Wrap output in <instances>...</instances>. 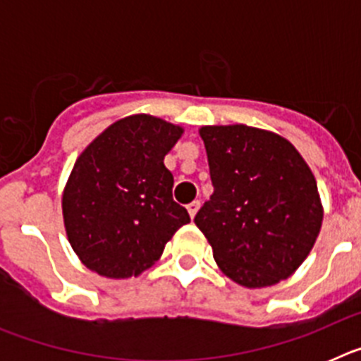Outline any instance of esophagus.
I'll return each mask as SVG.
<instances>
[{
    "instance_id": "34e87169",
    "label": "esophagus",
    "mask_w": 361,
    "mask_h": 361,
    "mask_svg": "<svg viewBox=\"0 0 361 361\" xmlns=\"http://www.w3.org/2000/svg\"><path fill=\"white\" fill-rule=\"evenodd\" d=\"M186 208H188V213H190L191 219H195L197 212H199V208H200V200H193V202L188 204Z\"/></svg>"
}]
</instances>
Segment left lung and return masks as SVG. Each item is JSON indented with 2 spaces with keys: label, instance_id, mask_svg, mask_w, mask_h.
<instances>
[{
  "label": "left lung",
  "instance_id": "obj_1",
  "mask_svg": "<svg viewBox=\"0 0 361 361\" xmlns=\"http://www.w3.org/2000/svg\"><path fill=\"white\" fill-rule=\"evenodd\" d=\"M213 195L195 224L226 276L266 288L295 273L322 228L317 180L283 137L244 124L200 128Z\"/></svg>",
  "mask_w": 361,
  "mask_h": 361
}]
</instances>
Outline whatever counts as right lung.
<instances>
[{"label":"right lung","instance_id":"add662e5","mask_svg":"<svg viewBox=\"0 0 361 361\" xmlns=\"http://www.w3.org/2000/svg\"><path fill=\"white\" fill-rule=\"evenodd\" d=\"M183 128L152 116L108 126L73 164L63 193V219L73 251L106 279L141 275L166 242L190 222L171 195L164 155Z\"/></svg>","mask_w":361,"mask_h":361}]
</instances>
